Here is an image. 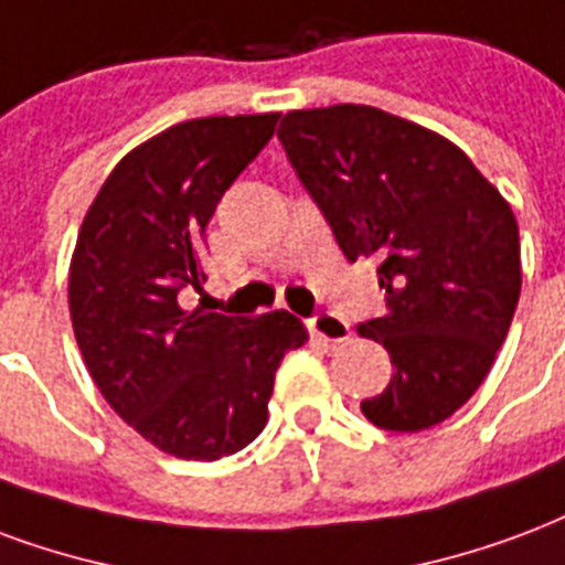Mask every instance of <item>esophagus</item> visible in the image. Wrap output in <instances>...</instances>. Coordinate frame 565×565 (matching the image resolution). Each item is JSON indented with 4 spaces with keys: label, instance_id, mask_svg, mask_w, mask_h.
<instances>
[{
    "label": "esophagus",
    "instance_id": "esophagus-1",
    "mask_svg": "<svg viewBox=\"0 0 565 565\" xmlns=\"http://www.w3.org/2000/svg\"><path fill=\"white\" fill-rule=\"evenodd\" d=\"M308 332L315 338H323L329 344H341V341L350 338V326H347V320H341V317L329 315V311H320V315H315L308 320Z\"/></svg>",
    "mask_w": 565,
    "mask_h": 565
}]
</instances>
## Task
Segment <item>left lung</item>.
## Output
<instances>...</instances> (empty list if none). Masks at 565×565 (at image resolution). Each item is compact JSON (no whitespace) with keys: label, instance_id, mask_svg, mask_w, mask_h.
I'll return each instance as SVG.
<instances>
[{"label":"left lung","instance_id":"8db88e82","mask_svg":"<svg viewBox=\"0 0 565 565\" xmlns=\"http://www.w3.org/2000/svg\"><path fill=\"white\" fill-rule=\"evenodd\" d=\"M305 191L350 263L377 257L383 317L359 335L395 374L362 401L386 431H425L482 386L521 296L518 221L440 134L365 104L287 113L278 128Z\"/></svg>","mask_w":565,"mask_h":565}]
</instances>
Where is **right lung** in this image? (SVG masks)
<instances>
[{
  "mask_svg": "<svg viewBox=\"0 0 565 565\" xmlns=\"http://www.w3.org/2000/svg\"><path fill=\"white\" fill-rule=\"evenodd\" d=\"M278 113L206 116L125 154L83 218L71 257L74 338L95 386L134 431L185 461H218L266 425L275 371L308 341L287 311H185L206 281V224L275 134Z\"/></svg>",
  "mask_w": 565,
  "mask_h": 565,
  "instance_id": "obj_1",
  "label": "right lung"
}]
</instances>
